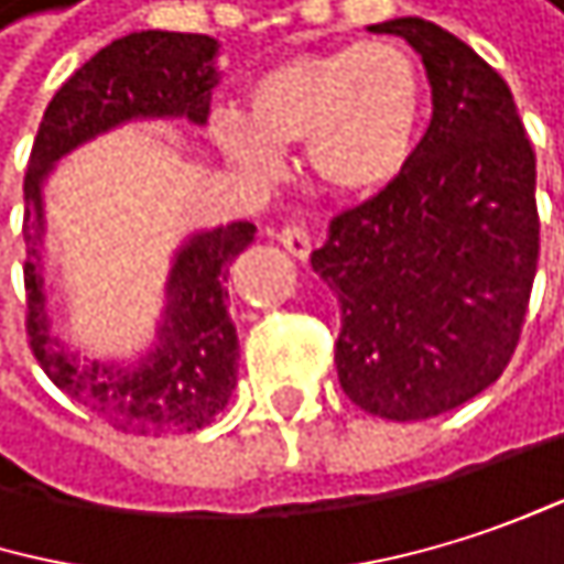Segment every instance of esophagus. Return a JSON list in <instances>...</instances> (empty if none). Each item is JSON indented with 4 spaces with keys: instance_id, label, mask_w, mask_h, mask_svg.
Returning a JSON list of instances; mask_svg holds the SVG:
<instances>
[{
    "instance_id": "esophagus-1",
    "label": "esophagus",
    "mask_w": 564,
    "mask_h": 564,
    "mask_svg": "<svg viewBox=\"0 0 564 564\" xmlns=\"http://www.w3.org/2000/svg\"><path fill=\"white\" fill-rule=\"evenodd\" d=\"M276 240L284 243L297 260H307V257H311V247H314L311 234H307L304 227H297V224H291V227H284V230H276Z\"/></svg>"
}]
</instances>
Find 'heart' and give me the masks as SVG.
<instances>
[{
  "mask_svg": "<svg viewBox=\"0 0 564 564\" xmlns=\"http://www.w3.org/2000/svg\"><path fill=\"white\" fill-rule=\"evenodd\" d=\"M426 82L416 58L387 42L297 52L247 85V115H210L214 148L250 181H273L284 151L307 144L311 171L340 197L397 187L420 154Z\"/></svg>",
  "mask_w": 564,
  "mask_h": 564,
  "instance_id": "b5f03b06",
  "label": "heart"
}]
</instances>
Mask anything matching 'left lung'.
<instances>
[{
    "label": "left lung",
    "mask_w": 564,
    "mask_h": 564,
    "mask_svg": "<svg viewBox=\"0 0 564 564\" xmlns=\"http://www.w3.org/2000/svg\"><path fill=\"white\" fill-rule=\"evenodd\" d=\"M380 32L423 58L433 121L406 177L334 217L311 263L340 301L344 393L410 423L479 397L516 354L539 267L535 151L463 39L416 15Z\"/></svg>",
    "instance_id": "8db88e82"
}]
</instances>
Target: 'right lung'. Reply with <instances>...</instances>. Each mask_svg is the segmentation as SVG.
Masks as SVG:
<instances>
[{
    "label": "right lung",
    "mask_w": 564,
    "mask_h": 564,
    "mask_svg": "<svg viewBox=\"0 0 564 564\" xmlns=\"http://www.w3.org/2000/svg\"><path fill=\"white\" fill-rule=\"evenodd\" d=\"M217 42L191 32H131L95 52L48 101L25 171V330L45 377L115 430L158 436L207 426L237 387L227 267L253 240L250 220L191 234L167 270L154 344L134 360L68 350L48 321L45 177L78 144L148 118L204 124L217 85Z\"/></svg>",
    "instance_id": "1"
}]
</instances>
